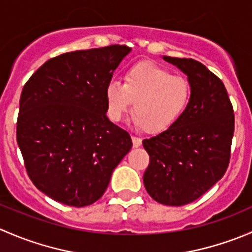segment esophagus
I'll use <instances>...</instances> for the list:
<instances>
[{
	"label": "esophagus",
	"instance_id": "esophagus-1",
	"mask_svg": "<svg viewBox=\"0 0 252 252\" xmlns=\"http://www.w3.org/2000/svg\"><path fill=\"white\" fill-rule=\"evenodd\" d=\"M131 140H133V146L139 147L141 145V139L138 136H131Z\"/></svg>",
	"mask_w": 252,
	"mask_h": 252
}]
</instances>
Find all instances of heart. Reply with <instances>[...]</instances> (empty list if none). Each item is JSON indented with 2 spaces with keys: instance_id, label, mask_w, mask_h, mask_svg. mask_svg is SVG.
I'll list each match as a JSON object with an SVG mask.
<instances>
[{
  "instance_id": "obj_1",
  "label": "heart",
  "mask_w": 252,
  "mask_h": 252,
  "mask_svg": "<svg viewBox=\"0 0 252 252\" xmlns=\"http://www.w3.org/2000/svg\"><path fill=\"white\" fill-rule=\"evenodd\" d=\"M106 107L112 122H121L134 103L133 123L149 133L168 129L184 113L190 98V85L184 77L172 75L154 63L131 67L124 84L111 80L106 86Z\"/></svg>"
}]
</instances>
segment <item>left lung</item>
Here are the masks:
<instances>
[{"mask_svg":"<svg viewBox=\"0 0 252 252\" xmlns=\"http://www.w3.org/2000/svg\"><path fill=\"white\" fill-rule=\"evenodd\" d=\"M188 75L190 100L167 130L145 139L150 163L144 185L167 206L190 204L212 188L228 168L234 134V111L224 84L202 63L163 56Z\"/></svg>","mask_w":252,"mask_h":252,"instance_id":"obj_1","label":"left lung"}]
</instances>
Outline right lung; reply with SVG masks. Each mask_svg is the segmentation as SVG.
Listing matches in <instances>:
<instances>
[{"label": "right lung", "mask_w": 252, "mask_h": 252, "mask_svg": "<svg viewBox=\"0 0 252 252\" xmlns=\"http://www.w3.org/2000/svg\"><path fill=\"white\" fill-rule=\"evenodd\" d=\"M131 48L111 45L45 62L24 85L17 142L35 187L55 201H97L130 151L126 130L107 118L106 86Z\"/></svg>", "instance_id": "right-lung-1"}]
</instances>
